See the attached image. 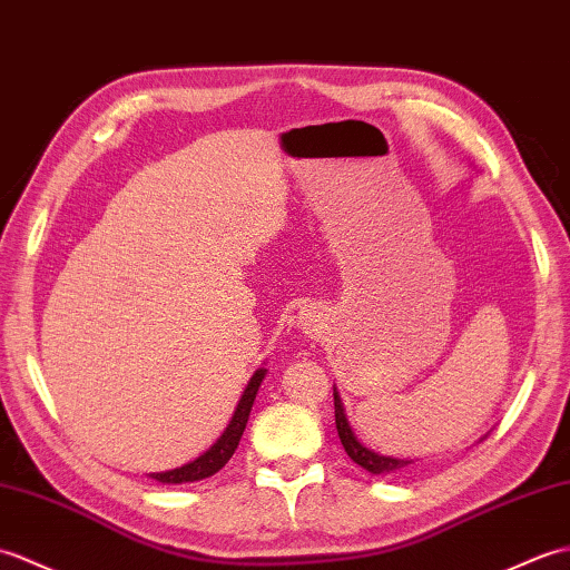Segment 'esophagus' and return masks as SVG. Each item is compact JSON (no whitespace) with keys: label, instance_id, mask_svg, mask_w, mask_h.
<instances>
[{"label":"esophagus","instance_id":"34e87169","mask_svg":"<svg viewBox=\"0 0 570 570\" xmlns=\"http://www.w3.org/2000/svg\"><path fill=\"white\" fill-rule=\"evenodd\" d=\"M299 326H302V332H305V334L320 336V332H322V314L317 309H302Z\"/></svg>","mask_w":570,"mask_h":570}]
</instances>
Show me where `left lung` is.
Here are the masks:
<instances>
[{
	"mask_svg": "<svg viewBox=\"0 0 570 570\" xmlns=\"http://www.w3.org/2000/svg\"><path fill=\"white\" fill-rule=\"evenodd\" d=\"M334 414H336V432L341 444H344L348 459L353 463H358L363 471H368L373 475H392V473H402V471H410V468L420 461V459H404V456H385L381 451H373L371 446H365L358 441V436L353 434V429L348 424V416L344 410V402H341L338 390L334 387ZM488 436V434H485ZM480 436V439H485Z\"/></svg>",
	"mask_w": 570,
	"mask_h": 570,
	"instance_id": "obj_1",
	"label": "left lung"
}]
</instances>
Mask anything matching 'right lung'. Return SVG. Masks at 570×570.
<instances>
[{
    "instance_id": "obj_1",
    "label": "right lung",
    "mask_w": 570,
    "mask_h": 570,
    "mask_svg": "<svg viewBox=\"0 0 570 570\" xmlns=\"http://www.w3.org/2000/svg\"><path fill=\"white\" fill-rule=\"evenodd\" d=\"M265 373H268V371L258 368L256 373L250 375L244 395L236 404L232 422L226 424L224 434L217 441H214V444L205 453H202V456H197L195 461H189L180 468H173V471L150 473V478L158 480V483H163V485H180V483H195V480H205L214 473H219L222 468L229 463V459L234 456V451L238 446V441H242V436H244V429H246V422H248L253 400H256V395H258V387L263 383Z\"/></svg>"
}]
</instances>
